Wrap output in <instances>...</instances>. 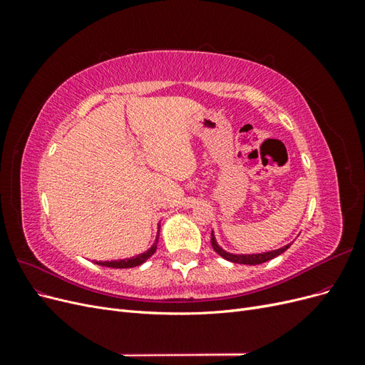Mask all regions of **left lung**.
Instances as JSON below:
<instances>
[{"instance_id": "left-lung-1", "label": "left lung", "mask_w": 365, "mask_h": 365, "mask_svg": "<svg viewBox=\"0 0 365 365\" xmlns=\"http://www.w3.org/2000/svg\"><path fill=\"white\" fill-rule=\"evenodd\" d=\"M212 247H213V250L219 254L220 257H224V259H227V260H230V262H233V263L259 264V263L268 262V260H271V259H274V257L280 256V254L284 252L291 245H286V247H283V248H280V250L269 251V252H263V254H251V256H235V254L225 252L222 248H219V245L216 244V240H215V236H213V233H212Z\"/></svg>"}]
</instances>
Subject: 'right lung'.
Here are the masks:
<instances>
[{"mask_svg":"<svg viewBox=\"0 0 365 365\" xmlns=\"http://www.w3.org/2000/svg\"><path fill=\"white\" fill-rule=\"evenodd\" d=\"M157 242L152 245L150 250H148L146 252H143V254H138L137 257L125 259V260H114V262H97V264H103V267H108V268H134V267H138V264L145 263L152 256V254L155 252Z\"/></svg>","mask_w":365,"mask_h":365,"instance_id":"1","label":"right lung"}]
</instances>
